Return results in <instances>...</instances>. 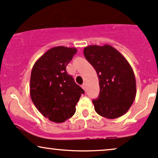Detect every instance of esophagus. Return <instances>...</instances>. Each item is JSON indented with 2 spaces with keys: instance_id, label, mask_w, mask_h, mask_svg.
<instances>
[{
  "instance_id": "1",
  "label": "esophagus",
  "mask_w": 158,
  "mask_h": 158,
  "mask_svg": "<svg viewBox=\"0 0 158 158\" xmlns=\"http://www.w3.org/2000/svg\"><path fill=\"white\" fill-rule=\"evenodd\" d=\"M82 88H83V89L84 90V91H86V89H87V87H86V84H85V83H83V85H82Z\"/></svg>"
}]
</instances>
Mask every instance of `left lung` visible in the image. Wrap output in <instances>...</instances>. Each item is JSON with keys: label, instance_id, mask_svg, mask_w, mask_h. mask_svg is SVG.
<instances>
[{"label": "left lung", "instance_id": "left-lung-1", "mask_svg": "<svg viewBox=\"0 0 158 158\" xmlns=\"http://www.w3.org/2000/svg\"><path fill=\"white\" fill-rule=\"evenodd\" d=\"M85 59L97 71L100 92L93 100L97 114L114 119L126 114L136 94V78L127 59L108 44L85 47Z\"/></svg>", "mask_w": 158, "mask_h": 158}]
</instances>
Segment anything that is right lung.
I'll return each instance as SVG.
<instances>
[{
    "label": "right lung",
    "mask_w": 158,
    "mask_h": 158,
    "mask_svg": "<svg viewBox=\"0 0 158 158\" xmlns=\"http://www.w3.org/2000/svg\"><path fill=\"white\" fill-rule=\"evenodd\" d=\"M77 51L76 48L53 47L36 61L32 69V101L45 118L57 123L64 122L75 114V106L84 94L66 70Z\"/></svg>",
    "instance_id": "add662e5"
}]
</instances>
